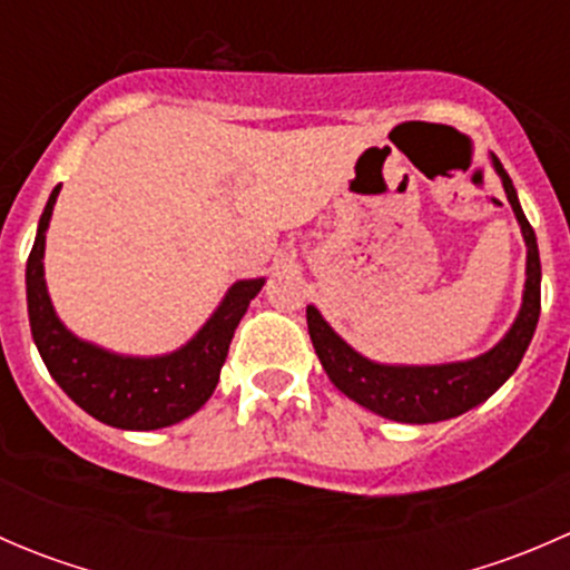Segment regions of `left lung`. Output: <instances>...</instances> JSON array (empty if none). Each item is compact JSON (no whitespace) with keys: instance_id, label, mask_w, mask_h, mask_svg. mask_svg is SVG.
<instances>
[{"instance_id":"8db88e82","label":"left lung","mask_w":570,"mask_h":570,"mask_svg":"<svg viewBox=\"0 0 570 570\" xmlns=\"http://www.w3.org/2000/svg\"><path fill=\"white\" fill-rule=\"evenodd\" d=\"M491 165L502 178L513 215L527 245V281L521 308L510 331L485 353L450 364H381L350 347L322 317L317 306L306 308L308 336L320 355L322 370L333 386L366 411L402 424H433L471 411L497 392L524 358L540 317V256L538 239L519 204L513 181L491 154Z\"/></svg>"}]
</instances>
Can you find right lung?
<instances>
[{"mask_svg": "<svg viewBox=\"0 0 570 570\" xmlns=\"http://www.w3.org/2000/svg\"><path fill=\"white\" fill-rule=\"evenodd\" d=\"M60 184L40 215L36 245L27 258V312L46 370L85 413L118 430H159L193 416L215 394L228 344L264 278L228 286L220 306L189 342L165 355H124L79 338L57 317L43 278L46 232Z\"/></svg>", "mask_w": 570, "mask_h": 570, "instance_id": "right-lung-1", "label": "right lung"}]
</instances>
